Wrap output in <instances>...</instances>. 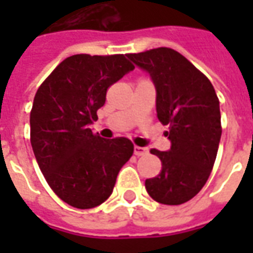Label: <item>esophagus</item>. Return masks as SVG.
Returning a JSON list of instances; mask_svg holds the SVG:
<instances>
[{
  "label": "esophagus",
  "instance_id": "obj_1",
  "mask_svg": "<svg viewBox=\"0 0 253 253\" xmlns=\"http://www.w3.org/2000/svg\"><path fill=\"white\" fill-rule=\"evenodd\" d=\"M134 154L138 156V157H139V156H145V154H148V149L141 148V146H135V148H134Z\"/></svg>",
  "mask_w": 253,
  "mask_h": 253
}]
</instances>
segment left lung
<instances>
[{
    "instance_id": "8db88e82",
    "label": "left lung",
    "mask_w": 253,
    "mask_h": 253,
    "mask_svg": "<svg viewBox=\"0 0 253 253\" xmlns=\"http://www.w3.org/2000/svg\"><path fill=\"white\" fill-rule=\"evenodd\" d=\"M150 74L157 90V118L169 126V152L152 149L161 172L145 187L163 205L186 203L202 190L211 173L221 139L219 100L209 78L180 52L159 47L127 54Z\"/></svg>"
}]
</instances>
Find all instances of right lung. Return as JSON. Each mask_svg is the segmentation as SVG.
Instances as JSON below:
<instances>
[{"label": "right lung", "mask_w": 253, "mask_h": 253, "mask_svg": "<svg viewBox=\"0 0 253 253\" xmlns=\"http://www.w3.org/2000/svg\"><path fill=\"white\" fill-rule=\"evenodd\" d=\"M132 69L127 54H77L59 63L36 92L32 150L48 186L70 206L92 209L107 201L132 156L128 138L104 139L89 128L107 89Z\"/></svg>", "instance_id": "add662e5"}]
</instances>
